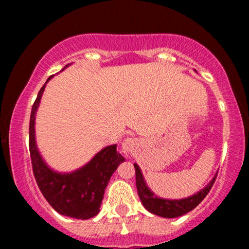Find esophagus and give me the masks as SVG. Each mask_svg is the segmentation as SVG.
Segmentation results:
<instances>
[{
    "label": "esophagus",
    "instance_id": "1",
    "mask_svg": "<svg viewBox=\"0 0 249 249\" xmlns=\"http://www.w3.org/2000/svg\"><path fill=\"white\" fill-rule=\"evenodd\" d=\"M136 145H137V142L133 138L124 139L122 142V152L125 154L131 153L134 150V147H136Z\"/></svg>",
    "mask_w": 249,
    "mask_h": 249
}]
</instances>
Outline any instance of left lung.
<instances>
[{"mask_svg":"<svg viewBox=\"0 0 249 249\" xmlns=\"http://www.w3.org/2000/svg\"><path fill=\"white\" fill-rule=\"evenodd\" d=\"M134 170H136V186L138 191V196L142 200V204L146 208L148 212L156 215L162 216V218H178V216L184 215L196 208L200 202L204 200L208 192L212 188L214 181H215L216 173L207 184L206 187L200 190L198 193L188 196L185 199L179 200H170V199H161L154 194L150 188L147 187L145 182L144 177H142L141 168L137 164H134Z\"/></svg>","mask_w":249,"mask_h":249,"instance_id":"left-lung-1","label":"left lung"}]
</instances>
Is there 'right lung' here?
Segmentation results:
<instances>
[{
	"label": "right lung",
	"instance_id": "right-lung-1",
	"mask_svg": "<svg viewBox=\"0 0 249 249\" xmlns=\"http://www.w3.org/2000/svg\"><path fill=\"white\" fill-rule=\"evenodd\" d=\"M45 84L37 95L30 115L29 151L34 176L42 194L56 212L70 218L90 219L99 213L111 176L125 159L117 152V145H110L99 151L87 165L73 172L58 173L51 170L38 152L35 139V116Z\"/></svg>",
	"mask_w": 249,
	"mask_h": 249
}]
</instances>
